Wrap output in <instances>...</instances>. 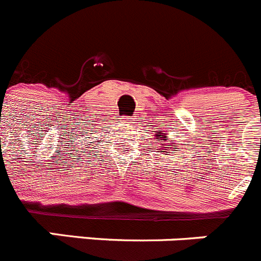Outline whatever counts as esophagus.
Returning a JSON list of instances; mask_svg holds the SVG:
<instances>
[{"label":"esophagus","mask_w":261,"mask_h":261,"mask_svg":"<svg viewBox=\"0 0 261 261\" xmlns=\"http://www.w3.org/2000/svg\"><path fill=\"white\" fill-rule=\"evenodd\" d=\"M131 121H133V118H130V117H126V118H123V122H125V125H130Z\"/></svg>","instance_id":"34e87169"}]
</instances>
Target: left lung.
Wrapping results in <instances>:
<instances>
[{
    "mask_svg": "<svg viewBox=\"0 0 261 261\" xmlns=\"http://www.w3.org/2000/svg\"><path fill=\"white\" fill-rule=\"evenodd\" d=\"M166 140H169V138H167V136H165L164 135V133H162V135L161 136H158V143H161V142H166ZM174 144V143H171V145ZM162 149L164 150H161V152H165V153H175V152H170V150L171 149H176V148H171V147H162ZM157 150H160V149H157Z\"/></svg>",
    "mask_w": 261,
    "mask_h": 261,
    "instance_id": "8db88e82",
    "label": "left lung"
}]
</instances>
